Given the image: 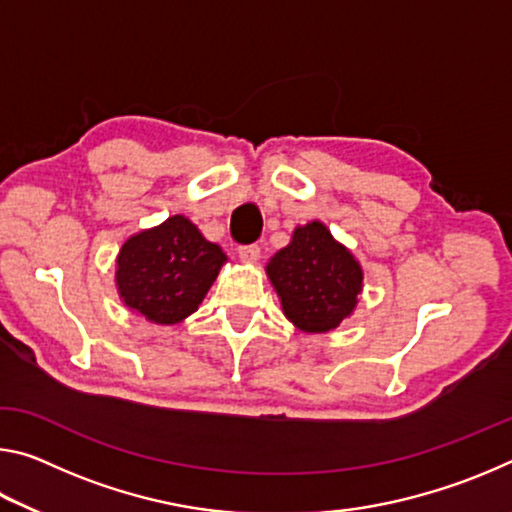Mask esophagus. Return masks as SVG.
I'll list each match as a JSON object with an SVG mask.
<instances>
[{"instance_id": "34e87169", "label": "esophagus", "mask_w": 512, "mask_h": 512, "mask_svg": "<svg viewBox=\"0 0 512 512\" xmlns=\"http://www.w3.org/2000/svg\"><path fill=\"white\" fill-rule=\"evenodd\" d=\"M239 259H241V262H248V264L257 262V259H259V246H255V244L241 246L239 248Z\"/></svg>"}]
</instances>
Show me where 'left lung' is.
Segmentation results:
<instances>
[{
    "label": "left lung",
    "mask_w": 512,
    "mask_h": 512,
    "mask_svg": "<svg viewBox=\"0 0 512 512\" xmlns=\"http://www.w3.org/2000/svg\"><path fill=\"white\" fill-rule=\"evenodd\" d=\"M266 275L284 316L307 334L339 327L357 307L363 287L361 264L320 221L298 225L291 244L266 264Z\"/></svg>",
    "instance_id": "left-lung-1"
}]
</instances>
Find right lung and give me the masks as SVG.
<instances>
[{
	"label": "right lung",
	"mask_w": 512,
	"mask_h": 512,
	"mask_svg": "<svg viewBox=\"0 0 512 512\" xmlns=\"http://www.w3.org/2000/svg\"><path fill=\"white\" fill-rule=\"evenodd\" d=\"M183 214L128 237L117 255V291L128 309L155 325H176L194 314L225 264Z\"/></svg>",
	"instance_id": "add662e5"
}]
</instances>
